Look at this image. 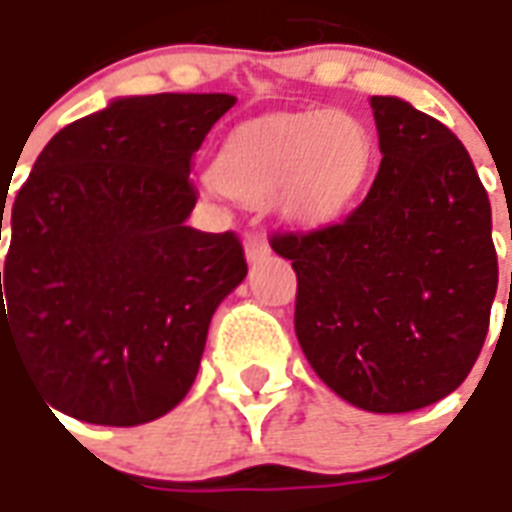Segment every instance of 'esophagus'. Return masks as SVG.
<instances>
[{
  "instance_id": "esophagus-1",
  "label": "esophagus",
  "mask_w": 512,
  "mask_h": 512,
  "mask_svg": "<svg viewBox=\"0 0 512 512\" xmlns=\"http://www.w3.org/2000/svg\"><path fill=\"white\" fill-rule=\"evenodd\" d=\"M267 253H270V245H267V239L262 234H248L245 237V256H248L250 264L262 262Z\"/></svg>"
}]
</instances>
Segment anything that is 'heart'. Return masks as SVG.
I'll return each mask as SVG.
<instances>
[{"label":"heart","mask_w":512,"mask_h":512,"mask_svg":"<svg viewBox=\"0 0 512 512\" xmlns=\"http://www.w3.org/2000/svg\"><path fill=\"white\" fill-rule=\"evenodd\" d=\"M372 137L347 112L308 110L237 126L212 165L220 190L242 204L275 193L278 212L303 228L344 215L372 170Z\"/></svg>","instance_id":"heart-1"}]
</instances>
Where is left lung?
Returning a JSON list of instances; mask_svg holds the SVG:
<instances>
[{
    "label": "left lung",
    "mask_w": 512,
    "mask_h": 512,
    "mask_svg": "<svg viewBox=\"0 0 512 512\" xmlns=\"http://www.w3.org/2000/svg\"><path fill=\"white\" fill-rule=\"evenodd\" d=\"M380 170L342 223L273 234L297 273L295 333L342 400L405 413L466 380L488 333L496 248L469 151L408 101L372 96Z\"/></svg>",
    "instance_id": "left-lung-1"
}]
</instances>
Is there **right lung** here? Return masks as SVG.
<instances>
[{"label":"right lung","instance_id":"1","mask_svg":"<svg viewBox=\"0 0 512 512\" xmlns=\"http://www.w3.org/2000/svg\"><path fill=\"white\" fill-rule=\"evenodd\" d=\"M234 104L115 99L35 159L10 212L2 364L16 355L49 413L134 427L187 397L212 314L248 275L234 231L187 226L192 154Z\"/></svg>","mask_w":512,"mask_h":512}]
</instances>
